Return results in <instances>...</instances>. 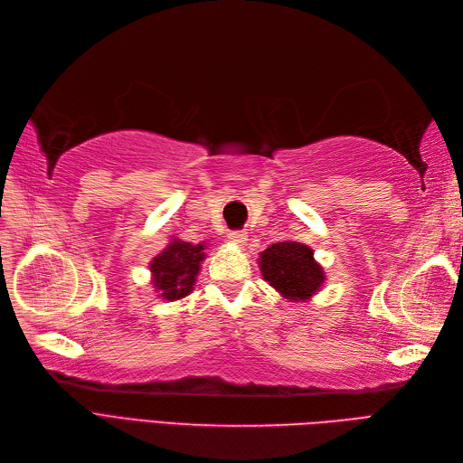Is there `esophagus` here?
Returning <instances> with one entry per match:
<instances>
[{
    "label": "esophagus",
    "instance_id": "34e87169",
    "mask_svg": "<svg viewBox=\"0 0 463 463\" xmlns=\"http://www.w3.org/2000/svg\"><path fill=\"white\" fill-rule=\"evenodd\" d=\"M227 238H229V242H232V244H236V246H244V242H246V232L232 231V232L227 234Z\"/></svg>",
    "mask_w": 463,
    "mask_h": 463
}]
</instances>
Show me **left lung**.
I'll use <instances>...</instances> for the list:
<instances>
[{
    "label": "left lung",
    "instance_id": "obj_1",
    "mask_svg": "<svg viewBox=\"0 0 463 463\" xmlns=\"http://www.w3.org/2000/svg\"><path fill=\"white\" fill-rule=\"evenodd\" d=\"M258 265L267 285L292 304L309 302L326 282L313 248L296 241H282L260 251Z\"/></svg>",
    "mask_w": 463,
    "mask_h": 463
}]
</instances>
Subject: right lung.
<instances>
[{"label":"right lung","instance_id":"obj_1","mask_svg":"<svg viewBox=\"0 0 463 463\" xmlns=\"http://www.w3.org/2000/svg\"><path fill=\"white\" fill-rule=\"evenodd\" d=\"M205 250L207 242L192 244L173 236L169 244L152 258V261L147 263V269L152 275L150 285L159 300H183L194 290L202 263L207 258Z\"/></svg>","mask_w":463,"mask_h":463}]
</instances>
